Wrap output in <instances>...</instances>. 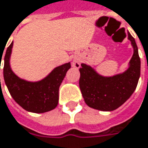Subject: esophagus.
Here are the masks:
<instances>
[{
  "instance_id": "1",
  "label": "esophagus",
  "mask_w": 148,
  "mask_h": 148,
  "mask_svg": "<svg viewBox=\"0 0 148 148\" xmlns=\"http://www.w3.org/2000/svg\"><path fill=\"white\" fill-rule=\"evenodd\" d=\"M72 66H73L74 68L79 69L80 65H79V62H77V61L74 60V61H73V62H72Z\"/></svg>"
}]
</instances>
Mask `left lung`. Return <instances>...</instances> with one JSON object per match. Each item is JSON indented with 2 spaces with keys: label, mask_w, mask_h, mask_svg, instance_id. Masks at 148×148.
I'll use <instances>...</instances> for the list:
<instances>
[{
  "label": "left lung",
  "mask_w": 148,
  "mask_h": 148,
  "mask_svg": "<svg viewBox=\"0 0 148 148\" xmlns=\"http://www.w3.org/2000/svg\"><path fill=\"white\" fill-rule=\"evenodd\" d=\"M134 53L130 67L123 74L103 77L91 67L82 63L79 69V88L90 108L101 111H113L127 101L137 86L141 74V60L135 39L128 33Z\"/></svg>",
  "instance_id": "1"
}]
</instances>
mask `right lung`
Instances as JSON below:
<instances>
[{"label": "right lung", "instance_id": "1", "mask_svg": "<svg viewBox=\"0 0 148 148\" xmlns=\"http://www.w3.org/2000/svg\"><path fill=\"white\" fill-rule=\"evenodd\" d=\"M12 44V42L7 47L3 67L4 80L11 96L18 104L29 112L40 114L54 109L58 103L59 86L71 67L70 62L57 67L40 81L29 82L19 79L10 68L9 60ZM1 58L2 55H1Z\"/></svg>", "mask_w": 148, "mask_h": 148}]
</instances>
